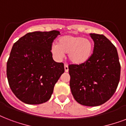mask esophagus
I'll return each mask as SVG.
<instances>
[{
    "mask_svg": "<svg viewBox=\"0 0 126 126\" xmlns=\"http://www.w3.org/2000/svg\"><path fill=\"white\" fill-rule=\"evenodd\" d=\"M64 68H65V72L69 71V67H68V65H67V64H65V65H64Z\"/></svg>",
    "mask_w": 126,
    "mask_h": 126,
    "instance_id": "esophagus-1",
    "label": "esophagus"
}]
</instances>
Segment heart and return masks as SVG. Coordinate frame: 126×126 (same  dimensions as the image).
<instances>
[{
  "label": "heart",
  "instance_id": "b5f03b06",
  "mask_svg": "<svg viewBox=\"0 0 126 126\" xmlns=\"http://www.w3.org/2000/svg\"><path fill=\"white\" fill-rule=\"evenodd\" d=\"M50 51L57 60H61L65 53H68L71 63L80 65L91 58L93 51V44L91 40L82 36L65 35L59 37L57 44H53Z\"/></svg>",
  "mask_w": 126,
  "mask_h": 126
}]
</instances>
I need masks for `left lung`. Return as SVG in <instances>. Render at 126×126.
Here are the masks:
<instances>
[{
	"instance_id": "1",
	"label": "left lung",
	"mask_w": 126,
	"mask_h": 126,
	"mask_svg": "<svg viewBox=\"0 0 126 126\" xmlns=\"http://www.w3.org/2000/svg\"><path fill=\"white\" fill-rule=\"evenodd\" d=\"M94 43L91 58L80 65H70V88L78 103L97 106L114 94L120 78L116 47L104 35L90 33Z\"/></svg>"
}]
</instances>
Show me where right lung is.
<instances>
[{
	"mask_svg": "<svg viewBox=\"0 0 126 126\" xmlns=\"http://www.w3.org/2000/svg\"><path fill=\"white\" fill-rule=\"evenodd\" d=\"M58 35L57 30L30 32L12 46L6 75L12 91L23 102L40 104L49 100L65 71L64 64L55 62L50 51Z\"/></svg>",
	"mask_w": 126,
	"mask_h": 126,
	"instance_id": "right-lung-1",
	"label": "right lung"
}]
</instances>
